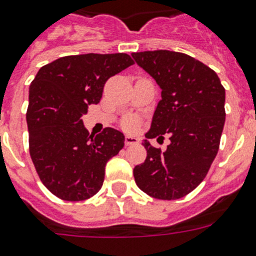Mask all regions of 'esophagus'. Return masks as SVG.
Instances as JSON below:
<instances>
[{"label": "esophagus", "instance_id": "34e87169", "mask_svg": "<svg viewBox=\"0 0 256 256\" xmlns=\"http://www.w3.org/2000/svg\"><path fill=\"white\" fill-rule=\"evenodd\" d=\"M126 146H130V144H138V138H136L133 136H126V141H124Z\"/></svg>", "mask_w": 256, "mask_h": 256}]
</instances>
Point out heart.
<instances>
[{
    "instance_id": "b5f03b06",
    "label": "heart",
    "mask_w": 256,
    "mask_h": 256,
    "mask_svg": "<svg viewBox=\"0 0 256 256\" xmlns=\"http://www.w3.org/2000/svg\"><path fill=\"white\" fill-rule=\"evenodd\" d=\"M124 126H126V128H128V130H133V128L137 126V119H134V118H130V119H126Z\"/></svg>"
}]
</instances>
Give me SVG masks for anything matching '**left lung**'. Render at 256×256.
I'll return each instance as SVG.
<instances>
[{
    "mask_svg": "<svg viewBox=\"0 0 256 256\" xmlns=\"http://www.w3.org/2000/svg\"><path fill=\"white\" fill-rule=\"evenodd\" d=\"M132 58L162 88V100L144 137L170 136L165 151L144 140L148 156L133 169L134 180L151 198H180L204 180L218 154L226 90L214 70L182 52H133Z\"/></svg>",
    "mask_w": 256,
    "mask_h": 256,
    "instance_id": "left-lung-1",
    "label": "left lung"
}]
</instances>
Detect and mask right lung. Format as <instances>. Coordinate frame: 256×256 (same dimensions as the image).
Segmentation results:
<instances>
[{"mask_svg": "<svg viewBox=\"0 0 256 256\" xmlns=\"http://www.w3.org/2000/svg\"><path fill=\"white\" fill-rule=\"evenodd\" d=\"M133 65L126 54L64 56L38 70L29 87V152L40 180L58 198L82 201L100 191L106 162L124 134L105 128L90 134L82 116L102 97L110 76Z\"/></svg>", "mask_w": 256, "mask_h": 256, "instance_id": "obj_1", "label": "right lung"}]
</instances>
